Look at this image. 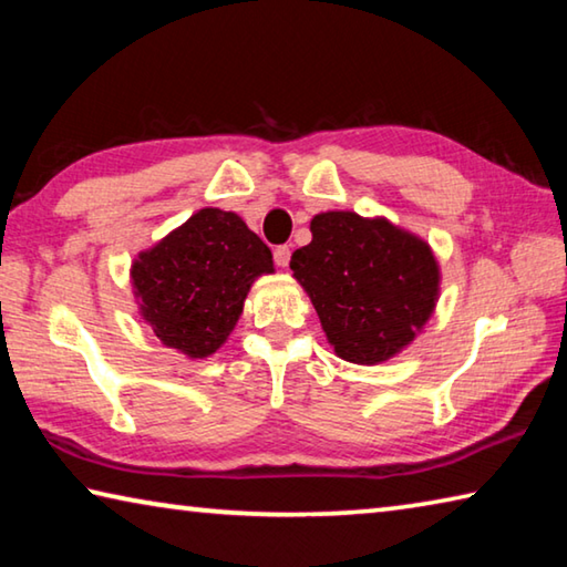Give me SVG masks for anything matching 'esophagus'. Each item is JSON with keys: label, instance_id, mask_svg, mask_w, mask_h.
<instances>
[{"label": "esophagus", "instance_id": "34e87169", "mask_svg": "<svg viewBox=\"0 0 567 567\" xmlns=\"http://www.w3.org/2000/svg\"><path fill=\"white\" fill-rule=\"evenodd\" d=\"M272 255H275V265L287 267V262H290V247L287 245H277Z\"/></svg>", "mask_w": 567, "mask_h": 567}]
</instances>
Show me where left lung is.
<instances>
[{
    "label": "left lung",
    "mask_w": 567,
    "mask_h": 567,
    "mask_svg": "<svg viewBox=\"0 0 567 567\" xmlns=\"http://www.w3.org/2000/svg\"><path fill=\"white\" fill-rule=\"evenodd\" d=\"M290 267L334 352L375 364L415 338L437 300V262L422 239L385 219L324 213Z\"/></svg>",
    "instance_id": "1"
}]
</instances>
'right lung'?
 I'll use <instances>...</instances> for the list:
<instances>
[{
    "mask_svg": "<svg viewBox=\"0 0 567 567\" xmlns=\"http://www.w3.org/2000/svg\"><path fill=\"white\" fill-rule=\"evenodd\" d=\"M272 252L235 213L199 209L132 265L140 310L157 338L189 358H207L233 332L257 275Z\"/></svg>",
    "mask_w": 567,
    "mask_h": 567,
    "instance_id": "right-lung-1",
    "label": "right lung"
}]
</instances>
